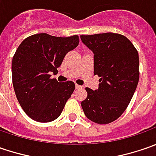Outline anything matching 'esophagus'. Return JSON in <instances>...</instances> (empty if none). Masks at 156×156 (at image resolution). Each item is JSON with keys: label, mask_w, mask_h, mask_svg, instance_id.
Masks as SVG:
<instances>
[{"label": "esophagus", "mask_w": 156, "mask_h": 156, "mask_svg": "<svg viewBox=\"0 0 156 156\" xmlns=\"http://www.w3.org/2000/svg\"><path fill=\"white\" fill-rule=\"evenodd\" d=\"M75 87H76V88H77V89H79V88H82V86H81V85H78V84H76V85H75Z\"/></svg>", "instance_id": "obj_1"}]
</instances>
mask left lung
<instances>
[{"label": "left lung", "mask_w": 156, "mask_h": 156, "mask_svg": "<svg viewBox=\"0 0 156 156\" xmlns=\"http://www.w3.org/2000/svg\"><path fill=\"white\" fill-rule=\"evenodd\" d=\"M94 53V74L100 77L99 87H86L81 101L85 115L94 122L108 124L126 110L139 81V55L126 36L115 33L81 35Z\"/></svg>", "instance_id": "obj_1"}]
</instances>
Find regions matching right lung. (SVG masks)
<instances>
[{
  "instance_id": "right-lung-1",
  "label": "right lung",
  "mask_w": 156,
  "mask_h": 156,
  "mask_svg": "<svg viewBox=\"0 0 156 156\" xmlns=\"http://www.w3.org/2000/svg\"><path fill=\"white\" fill-rule=\"evenodd\" d=\"M79 44V36L35 34L22 41L12 60L15 95L24 112L34 121L49 122L62 114L75 88L73 81L58 82L56 74L65 55Z\"/></svg>"
}]
</instances>
